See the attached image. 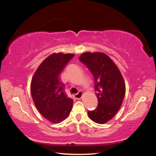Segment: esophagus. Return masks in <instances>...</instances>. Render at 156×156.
<instances>
[{
	"mask_svg": "<svg viewBox=\"0 0 156 156\" xmlns=\"http://www.w3.org/2000/svg\"><path fill=\"white\" fill-rule=\"evenodd\" d=\"M82 95H83V92L79 91V92H78V93H77L76 94H75V98L77 99V100H79L80 98H81Z\"/></svg>",
	"mask_w": 156,
	"mask_h": 156,
	"instance_id": "obj_1",
	"label": "esophagus"
}]
</instances>
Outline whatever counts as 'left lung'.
<instances>
[{"label": "left lung", "instance_id": "8db88e82", "mask_svg": "<svg viewBox=\"0 0 156 156\" xmlns=\"http://www.w3.org/2000/svg\"><path fill=\"white\" fill-rule=\"evenodd\" d=\"M79 60L93 75L98 100L95 109L88 111V116L96 123H106L114 117L123 101L126 92L123 77L113 61L104 53H84Z\"/></svg>", "mask_w": 156, "mask_h": 156}]
</instances>
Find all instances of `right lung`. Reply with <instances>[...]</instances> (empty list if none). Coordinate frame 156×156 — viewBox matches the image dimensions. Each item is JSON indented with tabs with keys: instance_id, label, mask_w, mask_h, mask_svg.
Returning a JSON list of instances; mask_svg holds the SVG:
<instances>
[{
	"instance_id": "add662e5",
	"label": "right lung",
	"mask_w": 156,
	"mask_h": 156,
	"mask_svg": "<svg viewBox=\"0 0 156 156\" xmlns=\"http://www.w3.org/2000/svg\"><path fill=\"white\" fill-rule=\"evenodd\" d=\"M73 54H53L37 68L31 81L30 90L37 110L47 120L59 123L68 116L73 100L68 97L60 73Z\"/></svg>"
}]
</instances>
